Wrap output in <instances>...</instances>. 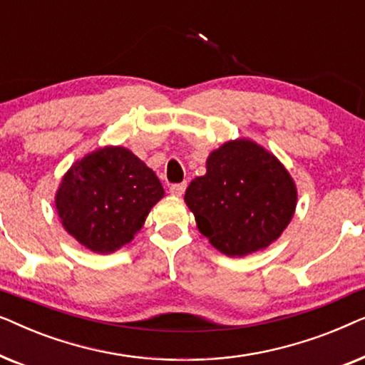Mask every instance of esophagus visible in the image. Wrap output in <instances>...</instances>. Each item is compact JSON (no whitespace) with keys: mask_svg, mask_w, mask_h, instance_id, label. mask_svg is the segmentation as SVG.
<instances>
[{"mask_svg":"<svg viewBox=\"0 0 365 365\" xmlns=\"http://www.w3.org/2000/svg\"><path fill=\"white\" fill-rule=\"evenodd\" d=\"M184 191H186V182L171 184V186H169V192H171L173 196H182Z\"/></svg>","mask_w":365,"mask_h":365,"instance_id":"34e87169","label":"esophagus"}]
</instances>
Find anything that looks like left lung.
Returning <instances> with one entry per match:
<instances>
[{
	"mask_svg": "<svg viewBox=\"0 0 365 365\" xmlns=\"http://www.w3.org/2000/svg\"><path fill=\"white\" fill-rule=\"evenodd\" d=\"M206 166L184 196L202 236L231 257L276 241L297 201L282 164L256 143L239 139L211 153Z\"/></svg>",
	"mask_w": 365,
	"mask_h": 365,
	"instance_id": "8db88e82",
	"label": "left lung"
}]
</instances>
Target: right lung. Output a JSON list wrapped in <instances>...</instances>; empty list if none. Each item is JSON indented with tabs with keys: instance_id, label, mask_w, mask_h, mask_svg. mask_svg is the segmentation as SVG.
<instances>
[{
	"instance_id": "1",
	"label": "right lung",
	"mask_w": 365,
	"mask_h": 365,
	"mask_svg": "<svg viewBox=\"0 0 365 365\" xmlns=\"http://www.w3.org/2000/svg\"><path fill=\"white\" fill-rule=\"evenodd\" d=\"M164 196L156 174L124 148L98 149L64 176L56 209L84 247L108 254L131 241Z\"/></svg>"
}]
</instances>
